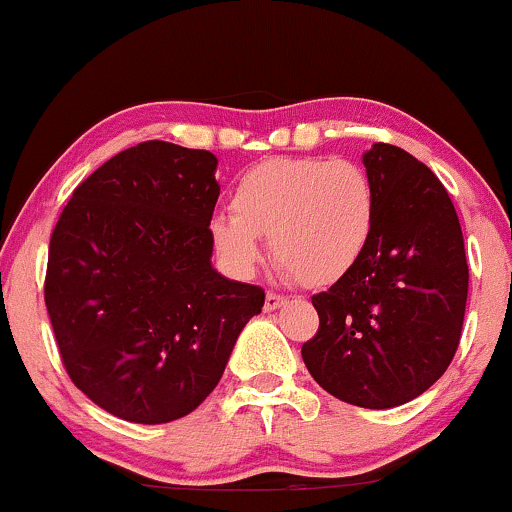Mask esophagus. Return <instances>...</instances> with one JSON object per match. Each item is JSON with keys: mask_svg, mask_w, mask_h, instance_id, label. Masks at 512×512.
<instances>
[{"mask_svg": "<svg viewBox=\"0 0 512 512\" xmlns=\"http://www.w3.org/2000/svg\"><path fill=\"white\" fill-rule=\"evenodd\" d=\"M284 303H286V298L279 296V293H274V291H267V296H264V310H269V313L276 308H281Z\"/></svg>", "mask_w": 512, "mask_h": 512, "instance_id": "obj_1", "label": "esophagus"}]
</instances>
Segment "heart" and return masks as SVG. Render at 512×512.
Masks as SVG:
<instances>
[{
    "label": "heart",
    "mask_w": 512,
    "mask_h": 512,
    "mask_svg": "<svg viewBox=\"0 0 512 512\" xmlns=\"http://www.w3.org/2000/svg\"><path fill=\"white\" fill-rule=\"evenodd\" d=\"M231 211L209 221L211 245L228 272L255 274L264 236L286 279L330 286L366 255L378 199L358 163L269 158L240 175Z\"/></svg>",
    "instance_id": "obj_1"
}]
</instances>
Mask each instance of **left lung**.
<instances>
[{
	"instance_id": "1",
	"label": "left lung",
	"mask_w": 512,
	"mask_h": 512,
	"mask_svg": "<svg viewBox=\"0 0 512 512\" xmlns=\"http://www.w3.org/2000/svg\"><path fill=\"white\" fill-rule=\"evenodd\" d=\"M363 166L378 199L366 255L313 296L320 330L301 356L342 402L392 409L431 387L460 344L469 269L457 211L424 163L373 144Z\"/></svg>"
}]
</instances>
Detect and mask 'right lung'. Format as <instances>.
Wrapping results in <instances>:
<instances>
[{
    "label": "right lung",
    "instance_id": "right-lung-1",
    "mask_svg": "<svg viewBox=\"0 0 512 512\" xmlns=\"http://www.w3.org/2000/svg\"><path fill=\"white\" fill-rule=\"evenodd\" d=\"M219 158L142 142L74 190L50 238L45 305L72 383L132 424H168L219 385L260 286L211 264Z\"/></svg>",
    "mask_w": 512,
    "mask_h": 512
}]
</instances>
